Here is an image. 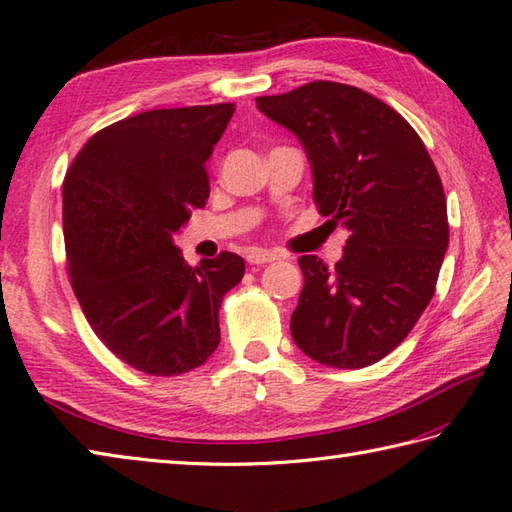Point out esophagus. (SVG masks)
Instances as JSON below:
<instances>
[{
	"label": "esophagus",
	"instance_id": "1",
	"mask_svg": "<svg viewBox=\"0 0 512 512\" xmlns=\"http://www.w3.org/2000/svg\"><path fill=\"white\" fill-rule=\"evenodd\" d=\"M277 257H279L277 253H270V250H262V248H253V250H250V253L246 255L248 264H257V266L268 264V262H275Z\"/></svg>",
	"mask_w": 512,
	"mask_h": 512
}]
</instances>
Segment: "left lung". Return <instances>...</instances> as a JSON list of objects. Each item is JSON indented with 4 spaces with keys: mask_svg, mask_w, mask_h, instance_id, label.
I'll list each match as a JSON object with an SVG mask.
<instances>
[{
    "mask_svg": "<svg viewBox=\"0 0 512 512\" xmlns=\"http://www.w3.org/2000/svg\"><path fill=\"white\" fill-rule=\"evenodd\" d=\"M257 108L299 137L313 166V199L348 230L328 268L299 257L304 288L290 317L315 362L364 368L408 337L435 295L448 248L444 186L422 137L362 88L310 82Z\"/></svg>",
    "mask_w": 512,
    "mask_h": 512,
    "instance_id": "8db88e82",
    "label": "left lung"
}]
</instances>
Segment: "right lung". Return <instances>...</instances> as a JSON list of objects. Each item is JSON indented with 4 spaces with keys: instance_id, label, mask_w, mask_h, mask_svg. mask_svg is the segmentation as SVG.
<instances>
[{
    "instance_id": "right-lung-1",
    "label": "right lung",
    "mask_w": 512,
    "mask_h": 512,
    "mask_svg": "<svg viewBox=\"0 0 512 512\" xmlns=\"http://www.w3.org/2000/svg\"><path fill=\"white\" fill-rule=\"evenodd\" d=\"M235 104L146 110L88 139L64 177L68 279L95 335L124 364L173 377L219 346V306L244 259L188 266L173 233L210 195L206 162Z\"/></svg>"
}]
</instances>
